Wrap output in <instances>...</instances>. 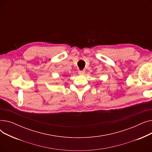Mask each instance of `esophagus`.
<instances>
[{
  "instance_id": "1",
  "label": "esophagus",
  "mask_w": 152,
  "mask_h": 152,
  "mask_svg": "<svg viewBox=\"0 0 152 152\" xmlns=\"http://www.w3.org/2000/svg\"><path fill=\"white\" fill-rule=\"evenodd\" d=\"M85 70H83V71H79V74L80 75H84L85 74Z\"/></svg>"
}]
</instances>
